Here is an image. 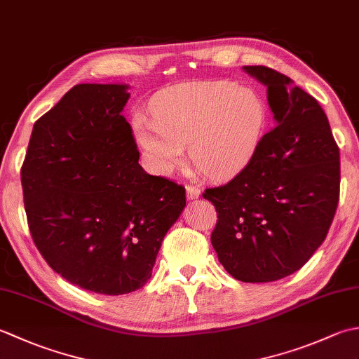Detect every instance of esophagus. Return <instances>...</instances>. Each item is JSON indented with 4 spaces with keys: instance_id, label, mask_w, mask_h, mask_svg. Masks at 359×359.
<instances>
[{
    "instance_id": "34e87169",
    "label": "esophagus",
    "mask_w": 359,
    "mask_h": 359,
    "mask_svg": "<svg viewBox=\"0 0 359 359\" xmlns=\"http://www.w3.org/2000/svg\"><path fill=\"white\" fill-rule=\"evenodd\" d=\"M201 196V189L194 187V185H187V199L188 201H194Z\"/></svg>"
}]
</instances>
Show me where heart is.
Here are the masks:
<instances>
[{
    "instance_id": "obj_1",
    "label": "heart",
    "mask_w": 359,
    "mask_h": 359,
    "mask_svg": "<svg viewBox=\"0 0 359 359\" xmlns=\"http://www.w3.org/2000/svg\"><path fill=\"white\" fill-rule=\"evenodd\" d=\"M266 111L253 89L230 81L185 83L152 102V118L135 114L133 131L149 168L170 175L184 162L215 180L241 174L262 139Z\"/></svg>"
}]
</instances>
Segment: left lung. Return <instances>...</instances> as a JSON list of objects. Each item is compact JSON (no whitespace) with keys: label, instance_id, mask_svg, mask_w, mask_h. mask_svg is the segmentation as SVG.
Here are the masks:
<instances>
[{"label":"left lung","instance_id":"1","mask_svg":"<svg viewBox=\"0 0 359 359\" xmlns=\"http://www.w3.org/2000/svg\"><path fill=\"white\" fill-rule=\"evenodd\" d=\"M266 86L274 128L248 166L219 188L211 234L219 262L242 282H271L297 271L324 242L339 199V148L316 98L265 66H243Z\"/></svg>","mask_w":359,"mask_h":359}]
</instances>
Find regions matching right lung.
<instances>
[{"label":"right lung","instance_id":"1","mask_svg":"<svg viewBox=\"0 0 359 359\" xmlns=\"http://www.w3.org/2000/svg\"><path fill=\"white\" fill-rule=\"evenodd\" d=\"M128 85L83 83L38 118L21 168L27 224L53 271L100 294L142 288L185 188L139 165Z\"/></svg>","mask_w":359,"mask_h":359}]
</instances>
